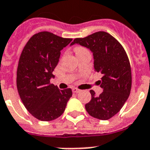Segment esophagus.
I'll return each mask as SVG.
<instances>
[{"label":"esophagus","mask_w":150,"mask_h":150,"mask_svg":"<svg viewBox=\"0 0 150 150\" xmlns=\"http://www.w3.org/2000/svg\"><path fill=\"white\" fill-rule=\"evenodd\" d=\"M72 90H73V92L75 93H80V91H81V90H79V89H77V88H73Z\"/></svg>","instance_id":"1"}]
</instances>
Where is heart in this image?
<instances>
[{
	"label": "heart",
	"mask_w": 150,
	"mask_h": 150,
	"mask_svg": "<svg viewBox=\"0 0 150 150\" xmlns=\"http://www.w3.org/2000/svg\"><path fill=\"white\" fill-rule=\"evenodd\" d=\"M86 50V49H84L83 47H76V48H75V52H76V54H79V53H80V52H82L83 50Z\"/></svg>",
	"instance_id": "heart-1"
}]
</instances>
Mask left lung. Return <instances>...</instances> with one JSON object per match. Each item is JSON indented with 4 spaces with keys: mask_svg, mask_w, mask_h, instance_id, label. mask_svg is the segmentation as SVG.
I'll return each instance as SVG.
<instances>
[{
    "mask_svg": "<svg viewBox=\"0 0 150 150\" xmlns=\"http://www.w3.org/2000/svg\"><path fill=\"white\" fill-rule=\"evenodd\" d=\"M75 44L90 49L95 70L103 74L99 84L103 91L96 96L90 90L91 100L85 108L91 117L109 120L120 110L130 93L132 74L127 53L117 40L104 31L76 38L70 45Z\"/></svg>",
    "mask_w": 150,
    "mask_h": 150,
    "instance_id": "1",
    "label": "left lung"
}]
</instances>
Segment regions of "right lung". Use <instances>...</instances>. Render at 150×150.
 <instances>
[{"mask_svg":"<svg viewBox=\"0 0 150 150\" xmlns=\"http://www.w3.org/2000/svg\"><path fill=\"white\" fill-rule=\"evenodd\" d=\"M71 41L50 32H39L22 50L17 71V90L26 109L39 120L51 121L60 117L72 96L70 88L60 90L50 83L60 51Z\"/></svg>","mask_w":150,"mask_h":150,"instance_id":"add662e5","label":"right lung"}]
</instances>
